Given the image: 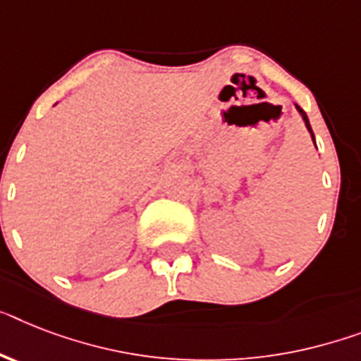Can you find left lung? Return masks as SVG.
<instances>
[{
	"label": "left lung",
	"instance_id": "8db88e82",
	"mask_svg": "<svg viewBox=\"0 0 361 361\" xmlns=\"http://www.w3.org/2000/svg\"><path fill=\"white\" fill-rule=\"evenodd\" d=\"M297 106V110H299L300 112V116H302V120H305V123H306V129L310 130V134H312V140H314V144H315V138H314V130H312V127H310V121H308V116H306V112L302 109H300L299 105H295Z\"/></svg>",
	"mask_w": 361,
	"mask_h": 361
}]
</instances>
